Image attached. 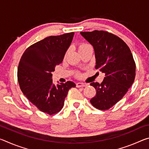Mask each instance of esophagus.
<instances>
[{
	"label": "esophagus",
	"instance_id": "esophagus-1",
	"mask_svg": "<svg viewBox=\"0 0 149 149\" xmlns=\"http://www.w3.org/2000/svg\"><path fill=\"white\" fill-rule=\"evenodd\" d=\"M87 84H84V83H81V82H78L76 84V87H86Z\"/></svg>",
	"mask_w": 149,
	"mask_h": 149
}]
</instances>
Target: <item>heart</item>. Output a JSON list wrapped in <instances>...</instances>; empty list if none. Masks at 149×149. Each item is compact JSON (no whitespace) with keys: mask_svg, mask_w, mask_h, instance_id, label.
<instances>
[{"mask_svg":"<svg viewBox=\"0 0 149 149\" xmlns=\"http://www.w3.org/2000/svg\"><path fill=\"white\" fill-rule=\"evenodd\" d=\"M88 45H87V44H81V45H80L79 47V49H81V48H84L85 47H87V46H88Z\"/></svg>","mask_w":149,"mask_h":149,"instance_id":"1","label":"heart"}]
</instances>
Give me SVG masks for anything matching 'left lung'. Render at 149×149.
I'll use <instances>...</instances> for the list:
<instances>
[{"instance_id":"left-lung-1","label":"left lung","mask_w":149,"mask_h":149,"mask_svg":"<svg viewBox=\"0 0 149 149\" xmlns=\"http://www.w3.org/2000/svg\"><path fill=\"white\" fill-rule=\"evenodd\" d=\"M80 33L94 48L95 68L105 74L100 84H90L97 91L90 102L97 109L108 110L122 99L134 81L133 55L125 42L110 33L95 30Z\"/></svg>"}]
</instances>
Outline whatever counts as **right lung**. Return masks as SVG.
Returning a JSON list of instances; mask_svg holds the SVG:
<instances>
[{
    "label": "right lung",
    "instance_id": "right-lung-1",
    "mask_svg": "<svg viewBox=\"0 0 149 149\" xmlns=\"http://www.w3.org/2000/svg\"><path fill=\"white\" fill-rule=\"evenodd\" d=\"M74 33L50 36L25 50L17 68V80L22 93L41 112L52 115L64 106L65 98L74 82L54 85L52 72L62 62Z\"/></svg>",
    "mask_w": 149,
    "mask_h": 149
}]
</instances>
